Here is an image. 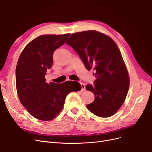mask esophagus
Wrapping results in <instances>:
<instances>
[{
    "instance_id": "34e87169",
    "label": "esophagus",
    "mask_w": 152,
    "mask_h": 152,
    "mask_svg": "<svg viewBox=\"0 0 152 152\" xmlns=\"http://www.w3.org/2000/svg\"><path fill=\"white\" fill-rule=\"evenodd\" d=\"M80 85L82 87V91H85L86 90V86L83 83V82H80Z\"/></svg>"
}]
</instances>
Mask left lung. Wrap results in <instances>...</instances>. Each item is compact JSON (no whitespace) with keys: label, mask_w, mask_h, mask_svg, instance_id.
<instances>
[{"label":"left lung","mask_w":152,"mask_h":152,"mask_svg":"<svg viewBox=\"0 0 152 152\" xmlns=\"http://www.w3.org/2000/svg\"><path fill=\"white\" fill-rule=\"evenodd\" d=\"M66 44L79 55L87 70L93 69L94 85H86L94 94L87 108L100 117L112 116L120 109L129 88V76L116 43L108 35L96 30L71 35Z\"/></svg>","instance_id":"left-lung-1"}]
</instances>
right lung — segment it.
<instances>
[{"label": "right lung", "mask_w": 152, "mask_h": 152, "mask_svg": "<svg viewBox=\"0 0 152 152\" xmlns=\"http://www.w3.org/2000/svg\"><path fill=\"white\" fill-rule=\"evenodd\" d=\"M70 35H40L26 45L18 59L16 68L18 97L29 113L39 120H53L62 110L66 96L81 90L77 82H45L47 70L53 65L54 50Z\"/></svg>", "instance_id": "add662e5"}]
</instances>
